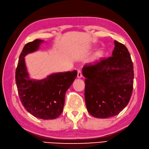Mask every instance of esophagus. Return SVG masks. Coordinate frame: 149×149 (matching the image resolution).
Returning a JSON list of instances; mask_svg holds the SVG:
<instances>
[{
  "label": "esophagus",
  "mask_w": 149,
  "mask_h": 149,
  "mask_svg": "<svg viewBox=\"0 0 149 149\" xmlns=\"http://www.w3.org/2000/svg\"><path fill=\"white\" fill-rule=\"evenodd\" d=\"M82 76H83V75H82L81 71V70H78V72H77V77L78 78H81V77H82Z\"/></svg>",
  "instance_id": "obj_1"
}]
</instances>
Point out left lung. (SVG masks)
<instances>
[{
    "label": "left lung",
    "instance_id": "obj_1",
    "mask_svg": "<svg viewBox=\"0 0 149 149\" xmlns=\"http://www.w3.org/2000/svg\"><path fill=\"white\" fill-rule=\"evenodd\" d=\"M112 56L83 68L88 113L96 118L117 115L128 105L134 85L133 63L128 49L115 40Z\"/></svg>",
    "mask_w": 149,
    "mask_h": 149
}]
</instances>
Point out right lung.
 <instances>
[{
	"instance_id": "add662e5",
	"label": "right lung",
	"mask_w": 149,
	"mask_h": 149,
	"mask_svg": "<svg viewBox=\"0 0 149 149\" xmlns=\"http://www.w3.org/2000/svg\"><path fill=\"white\" fill-rule=\"evenodd\" d=\"M42 42L36 39L24 46L15 70V82L21 104L28 112L42 119H54L63 112L65 94L77 72L56 73L40 81L30 79L24 57L36 51Z\"/></svg>"
}]
</instances>
